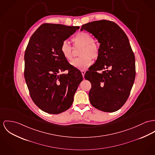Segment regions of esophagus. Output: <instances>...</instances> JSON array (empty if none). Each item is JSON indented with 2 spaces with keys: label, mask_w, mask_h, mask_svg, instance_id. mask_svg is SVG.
I'll use <instances>...</instances> for the list:
<instances>
[{
  "label": "esophagus",
  "mask_w": 155,
  "mask_h": 155,
  "mask_svg": "<svg viewBox=\"0 0 155 155\" xmlns=\"http://www.w3.org/2000/svg\"><path fill=\"white\" fill-rule=\"evenodd\" d=\"M81 73H82L83 77H84V75H85V71H84V70H82V71H81Z\"/></svg>",
  "instance_id": "1"
}]
</instances>
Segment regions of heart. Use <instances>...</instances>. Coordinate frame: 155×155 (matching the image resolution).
<instances>
[{
  "label": "heart",
  "mask_w": 155,
  "mask_h": 155,
  "mask_svg": "<svg viewBox=\"0 0 155 155\" xmlns=\"http://www.w3.org/2000/svg\"><path fill=\"white\" fill-rule=\"evenodd\" d=\"M74 47H82L80 50L79 58L72 61L71 65L75 68L85 70L93 63L92 58L96 60L100 55V48L94 42L93 37L84 32L78 33L72 38ZM60 51L62 56L67 60L71 61L73 58L72 47L66 41H63L61 45Z\"/></svg>",
  "instance_id": "b5f03b06"
}]
</instances>
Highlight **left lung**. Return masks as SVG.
Listing matches in <instances>:
<instances>
[{
    "label": "left lung",
    "mask_w": 155,
    "mask_h": 155,
    "mask_svg": "<svg viewBox=\"0 0 155 155\" xmlns=\"http://www.w3.org/2000/svg\"><path fill=\"white\" fill-rule=\"evenodd\" d=\"M83 30L100 44V55L84 76L91 84L90 101L99 110L117 111L129 98L136 76L135 57L129 39L118 25L107 20L84 24ZM101 70V74L97 72Z\"/></svg>",
    "instance_id": "1"
}]
</instances>
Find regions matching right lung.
<instances>
[{
  "label": "right lung",
  "mask_w": 155,
  "mask_h": 155,
  "mask_svg": "<svg viewBox=\"0 0 155 155\" xmlns=\"http://www.w3.org/2000/svg\"><path fill=\"white\" fill-rule=\"evenodd\" d=\"M79 28L42 24L31 36L26 48L24 77L30 96L38 107L49 114H60L71 107L83 81L81 72L60 51L62 42ZM65 70L68 74H60Z\"/></svg>",
  "instance_id": "1"
}]
</instances>
